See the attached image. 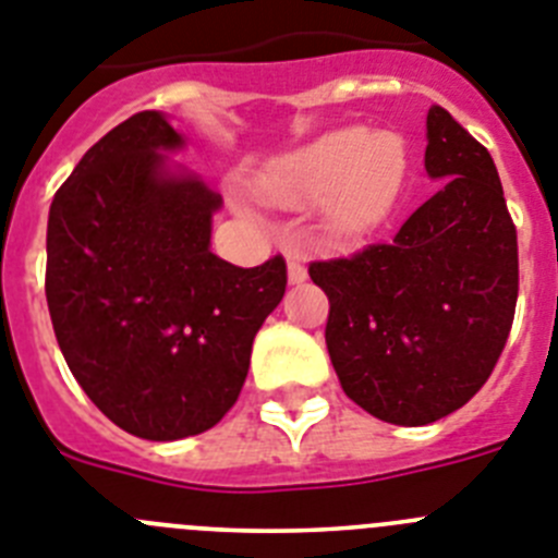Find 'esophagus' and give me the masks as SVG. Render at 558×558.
<instances>
[{"mask_svg": "<svg viewBox=\"0 0 558 558\" xmlns=\"http://www.w3.org/2000/svg\"><path fill=\"white\" fill-rule=\"evenodd\" d=\"M286 275H289V283H292V286L306 283V278H308L306 266L300 264V260H294V258H289V264H286Z\"/></svg>", "mask_w": 558, "mask_h": 558, "instance_id": "1", "label": "esophagus"}]
</instances>
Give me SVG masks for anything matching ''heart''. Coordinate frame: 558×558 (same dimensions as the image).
I'll return each mask as SVG.
<instances>
[{"label":"heart","instance_id":"obj_1","mask_svg":"<svg viewBox=\"0 0 558 558\" xmlns=\"http://www.w3.org/2000/svg\"><path fill=\"white\" fill-rule=\"evenodd\" d=\"M407 179L410 148L401 134L348 125L269 159L252 177V187L266 205L314 207L323 202L328 235L356 241L393 216ZM235 207L246 210L244 198H235Z\"/></svg>","mask_w":558,"mask_h":558}]
</instances>
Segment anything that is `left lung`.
Segmentation results:
<instances>
[{
  "label": "left lung",
  "mask_w": 558,
  "mask_h": 558,
  "mask_svg": "<svg viewBox=\"0 0 558 558\" xmlns=\"http://www.w3.org/2000/svg\"><path fill=\"white\" fill-rule=\"evenodd\" d=\"M424 168L440 187L393 244L308 266L331 303L326 345L339 385L399 426L433 424L486 385L520 286L492 154L440 106L426 111Z\"/></svg>",
  "instance_id": "left-lung-1"
}]
</instances>
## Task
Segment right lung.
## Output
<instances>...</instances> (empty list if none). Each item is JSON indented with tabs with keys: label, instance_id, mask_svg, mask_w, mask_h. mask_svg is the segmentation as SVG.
<instances>
[{
	"label": "right lung",
	"instance_id": "add662e5",
	"mask_svg": "<svg viewBox=\"0 0 558 558\" xmlns=\"http://www.w3.org/2000/svg\"><path fill=\"white\" fill-rule=\"evenodd\" d=\"M185 145L168 114L140 111L81 157L47 221L58 348L100 413L145 440L225 418L286 292L280 255L252 269L213 255L221 196L173 162Z\"/></svg>",
	"mask_w": 558,
	"mask_h": 558
}]
</instances>
